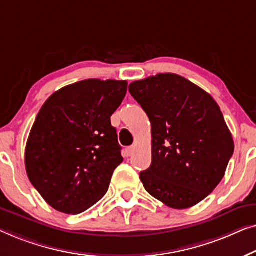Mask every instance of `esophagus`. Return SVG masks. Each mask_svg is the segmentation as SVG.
<instances>
[{
	"instance_id": "1",
	"label": "esophagus",
	"mask_w": 256,
	"mask_h": 256,
	"mask_svg": "<svg viewBox=\"0 0 256 256\" xmlns=\"http://www.w3.org/2000/svg\"><path fill=\"white\" fill-rule=\"evenodd\" d=\"M134 146H130V147H128L126 150H125V153H126V156H131L133 153H134Z\"/></svg>"
}]
</instances>
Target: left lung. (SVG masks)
<instances>
[{
	"instance_id": "1",
	"label": "left lung",
	"mask_w": 256,
	"mask_h": 256,
	"mask_svg": "<svg viewBox=\"0 0 256 256\" xmlns=\"http://www.w3.org/2000/svg\"><path fill=\"white\" fill-rule=\"evenodd\" d=\"M128 92L152 125V164L140 172L146 192L169 208H192L224 178L234 142L210 94L178 74L134 81Z\"/></svg>"
}]
</instances>
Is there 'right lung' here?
<instances>
[{
    "mask_svg": "<svg viewBox=\"0 0 256 256\" xmlns=\"http://www.w3.org/2000/svg\"><path fill=\"white\" fill-rule=\"evenodd\" d=\"M126 81L89 78L61 88L44 103L28 136L25 168L46 203L78 214L106 195L123 162L111 114Z\"/></svg>",
    "mask_w": 256,
    "mask_h": 256,
    "instance_id": "obj_1",
    "label": "right lung"
}]
</instances>
